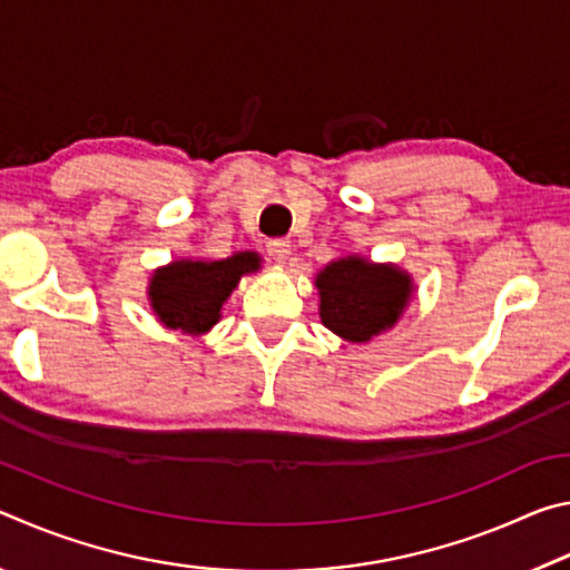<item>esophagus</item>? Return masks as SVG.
Masks as SVG:
<instances>
[{
    "mask_svg": "<svg viewBox=\"0 0 570 570\" xmlns=\"http://www.w3.org/2000/svg\"><path fill=\"white\" fill-rule=\"evenodd\" d=\"M266 250H268V256H272L274 262H278V264H286L288 256H292V246H288V240H284V238L268 240Z\"/></svg>",
    "mask_w": 570,
    "mask_h": 570,
    "instance_id": "1",
    "label": "esophagus"
}]
</instances>
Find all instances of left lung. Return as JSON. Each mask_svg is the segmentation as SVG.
<instances>
[{
	"label": "left lung",
	"instance_id": "left-lung-1",
	"mask_svg": "<svg viewBox=\"0 0 570 570\" xmlns=\"http://www.w3.org/2000/svg\"><path fill=\"white\" fill-rule=\"evenodd\" d=\"M320 320L344 342L366 344L402 320L414 296L412 274L360 254L336 258L314 276Z\"/></svg>",
	"mask_w": 570,
	"mask_h": 570
}]
</instances>
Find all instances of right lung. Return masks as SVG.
<instances>
[{"label": "right lung", "mask_w": 570, "mask_h": 570, "mask_svg": "<svg viewBox=\"0 0 570 570\" xmlns=\"http://www.w3.org/2000/svg\"><path fill=\"white\" fill-rule=\"evenodd\" d=\"M256 250H236L218 262L176 258L158 266L148 282V304L166 330L204 336L220 322V312L238 282L262 268Z\"/></svg>", "instance_id": "1"}]
</instances>
